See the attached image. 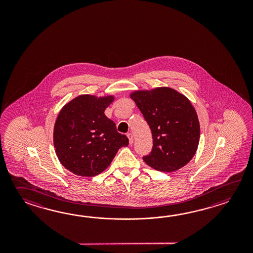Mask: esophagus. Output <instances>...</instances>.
<instances>
[{"instance_id":"obj_1","label":"esophagus","mask_w":253,"mask_h":253,"mask_svg":"<svg viewBox=\"0 0 253 253\" xmlns=\"http://www.w3.org/2000/svg\"><path fill=\"white\" fill-rule=\"evenodd\" d=\"M127 137H128L129 144H130V145H132V144L134 143V137H133V134L129 133V134H127Z\"/></svg>"}]
</instances>
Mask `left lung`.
Wrapping results in <instances>:
<instances>
[{
	"label": "left lung",
	"instance_id": "1",
	"mask_svg": "<svg viewBox=\"0 0 253 253\" xmlns=\"http://www.w3.org/2000/svg\"><path fill=\"white\" fill-rule=\"evenodd\" d=\"M153 135L146 165L160 172H174L187 165L199 145L200 123L191 101L168 86L130 93Z\"/></svg>",
	"mask_w": 253,
	"mask_h": 253
}]
</instances>
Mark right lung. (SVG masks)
I'll list each match as a JSON object with an SVG mask.
<instances>
[{"mask_svg": "<svg viewBox=\"0 0 253 253\" xmlns=\"http://www.w3.org/2000/svg\"><path fill=\"white\" fill-rule=\"evenodd\" d=\"M114 99L113 95L84 94L60 109L54 125V148L60 164L76 175L99 174L119 148L128 145L127 137L104 113Z\"/></svg>", "mask_w": 253, "mask_h": 253, "instance_id": "right-lung-1", "label": "right lung"}]
</instances>
